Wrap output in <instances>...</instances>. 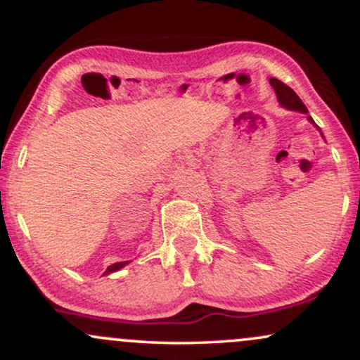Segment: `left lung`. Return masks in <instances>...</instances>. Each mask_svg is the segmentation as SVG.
I'll use <instances>...</instances> for the list:
<instances>
[{
  "instance_id": "1",
  "label": "left lung",
  "mask_w": 360,
  "mask_h": 360,
  "mask_svg": "<svg viewBox=\"0 0 360 360\" xmlns=\"http://www.w3.org/2000/svg\"><path fill=\"white\" fill-rule=\"evenodd\" d=\"M269 82H271L272 88H274L276 96H278L279 105L283 106V108L291 110V111H300V113L308 115V110H307V106H304V103L300 100L298 94H296L295 91L289 88V86L284 84V82H281L279 79H276V77H271ZM308 122L313 123V125L316 127V123L313 122L311 117H308ZM316 128H318V127H316ZM318 130H320V128H318ZM320 134H321V131H320ZM321 137H323V134H321ZM323 139H325V137H323Z\"/></svg>"
}]
</instances>
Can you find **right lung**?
I'll list each match as a JSON object with an SVG mask.
<instances>
[{"label":"right lung","instance_id":"right-lung-1","mask_svg":"<svg viewBox=\"0 0 360 360\" xmlns=\"http://www.w3.org/2000/svg\"><path fill=\"white\" fill-rule=\"evenodd\" d=\"M128 262H130V260H123V262H115V264H111V266L108 267V269L105 271V274H103V276L111 274V272H117V271H120V269H122V267H125Z\"/></svg>","mask_w":360,"mask_h":360}]
</instances>
